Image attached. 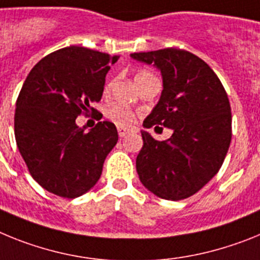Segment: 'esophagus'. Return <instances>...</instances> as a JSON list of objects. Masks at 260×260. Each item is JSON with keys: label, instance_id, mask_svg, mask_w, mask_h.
<instances>
[{"label": "esophagus", "instance_id": "esophagus-1", "mask_svg": "<svg viewBox=\"0 0 260 260\" xmlns=\"http://www.w3.org/2000/svg\"><path fill=\"white\" fill-rule=\"evenodd\" d=\"M117 132H119V136L120 137H125L127 135H129L132 132V129L129 128H124V127H117Z\"/></svg>", "mask_w": 260, "mask_h": 260}]
</instances>
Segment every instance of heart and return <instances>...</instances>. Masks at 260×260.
Masks as SVG:
<instances>
[{"label":"heart","instance_id":"obj_1","mask_svg":"<svg viewBox=\"0 0 260 260\" xmlns=\"http://www.w3.org/2000/svg\"><path fill=\"white\" fill-rule=\"evenodd\" d=\"M153 77L152 74L149 73V72H139V73L135 76V81L139 85L140 82H143V81L148 80ZM106 115L110 120H112L114 123H116L117 125H131V124L135 121L136 116H135V112L131 111L129 108H127L125 106L120 105V103H115L112 105L111 107L107 108V111H106Z\"/></svg>","mask_w":260,"mask_h":260}]
</instances>
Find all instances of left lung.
I'll return each mask as SVG.
<instances>
[{
    "instance_id": "8db88e82",
    "label": "left lung",
    "mask_w": 260,
    "mask_h": 260,
    "mask_svg": "<svg viewBox=\"0 0 260 260\" xmlns=\"http://www.w3.org/2000/svg\"><path fill=\"white\" fill-rule=\"evenodd\" d=\"M131 57L153 65L162 76L161 96L144 128L173 129L165 141L141 131L144 145L136 158L140 182L161 199L189 198L218 173L229 149L232 114L226 91L209 65L187 51L166 48Z\"/></svg>"
}]
</instances>
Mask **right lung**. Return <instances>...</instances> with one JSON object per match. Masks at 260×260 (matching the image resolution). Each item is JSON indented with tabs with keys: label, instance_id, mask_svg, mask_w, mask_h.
Returning <instances> with one entry per match:
<instances>
[{
	"label": "right lung",
	"instance_id": "right-lung-1",
	"mask_svg": "<svg viewBox=\"0 0 260 260\" xmlns=\"http://www.w3.org/2000/svg\"><path fill=\"white\" fill-rule=\"evenodd\" d=\"M117 60L71 46L42 58L27 76L15 105V141L32 178L48 192L78 198L101 178L119 139L116 127L99 121L85 132L76 119L101 101L106 74Z\"/></svg>",
	"mask_w": 260,
	"mask_h": 260
}]
</instances>
